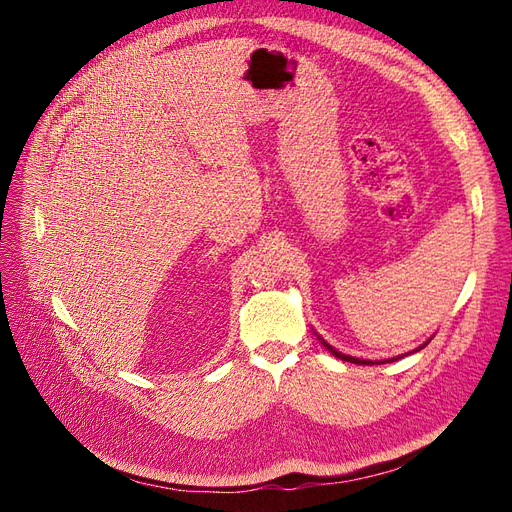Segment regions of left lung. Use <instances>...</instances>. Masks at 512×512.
I'll list each match as a JSON object with an SVG mask.
<instances>
[{"instance_id": "1", "label": "left lung", "mask_w": 512, "mask_h": 512, "mask_svg": "<svg viewBox=\"0 0 512 512\" xmlns=\"http://www.w3.org/2000/svg\"><path fill=\"white\" fill-rule=\"evenodd\" d=\"M320 339V342L324 344V346H327V350L333 354V356H337V359H342V361H348V363H356V365H374V363H371V361H365V359H356V356H350V354H342V352H337L333 346H329L327 342H324V339L322 337H318ZM429 342H425L421 348H425ZM421 348H418V350H421ZM397 359H401V356H397ZM397 359H389V361H397ZM389 361H386V363H389ZM378 365L380 363H384V361H376Z\"/></svg>"}]
</instances>
